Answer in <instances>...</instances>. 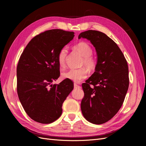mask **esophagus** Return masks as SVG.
<instances>
[{"label": "esophagus", "mask_w": 146, "mask_h": 146, "mask_svg": "<svg viewBox=\"0 0 146 146\" xmlns=\"http://www.w3.org/2000/svg\"><path fill=\"white\" fill-rule=\"evenodd\" d=\"M74 89H76V88L79 89V88H80V86H79L78 85H77V84L74 83Z\"/></svg>", "instance_id": "1"}]
</instances>
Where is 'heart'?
Wrapping results in <instances>:
<instances>
[{"instance_id":"obj_1","label":"heart","mask_w":146,"mask_h":146,"mask_svg":"<svg viewBox=\"0 0 146 146\" xmlns=\"http://www.w3.org/2000/svg\"><path fill=\"white\" fill-rule=\"evenodd\" d=\"M74 49L77 51L83 58L82 65L85 66L90 70H93L96 67V60L92 56L93 50L90 46L85 42H80L74 46ZM67 54L66 48H63L60 50L57 57L58 66L63 68L65 66L66 58ZM63 78L73 82L78 83L85 79L88 76V72L85 68L71 69L62 74Z\"/></svg>"}]
</instances>
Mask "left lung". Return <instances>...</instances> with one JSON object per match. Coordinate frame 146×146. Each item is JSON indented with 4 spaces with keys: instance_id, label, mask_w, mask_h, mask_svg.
<instances>
[{
    "instance_id": "left-lung-1",
    "label": "left lung",
    "mask_w": 146,
    "mask_h": 146,
    "mask_svg": "<svg viewBox=\"0 0 146 146\" xmlns=\"http://www.w3.org/2000/svg\"><path fill=\"white\" fill-rule=\"evenodd\" d=\"M95 48V72L82 84L85 96L81 110L85 118L102 124L115 115L124 102L129 86L127 60L117 44L105 34L95 30L80 33Z\"/></svg>"
}]
</instances>
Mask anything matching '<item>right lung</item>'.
<instances>
[{
  "label": "right lung",
  "mask_w": 146,
  "mask_h": 146,
  "mask_svg": "<svg viewBox=\"0 0 146 146\" xmlns=\"http://www.w3.org/2000/svg\"><path fill=\"white\" fill-rule=\"evenodd\" d=\"M73 32L51 29L37 35L22 53L17 66V92L28 115L50 124L62 113V105L73 89L72 80L51 84L60 76L57 61L61 48L73 39Z\"/></svg>",
  "instance_id": "add662e5"
}]
</instances>
